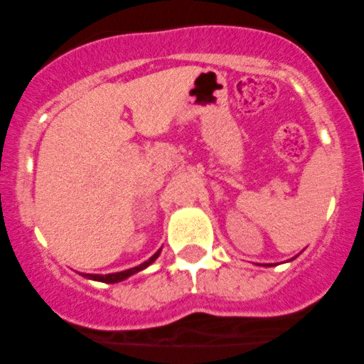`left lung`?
I'll return each instance as SVG.
<instances>
[{
	"label": "left lung",
	"instance_id": "obj_1",
	"mask_svg": "<svg viewBox=\"0 0 364 364\" xmlns=\"http://www.w3.org/2000/svg\"><path fill=\"white\" fill-rule=\"evenodd\" d=\"M291 260H292V258H291Z\"/></svg>",
	"mask_w": 364,
	"mask_h": 364
}]
</instances>
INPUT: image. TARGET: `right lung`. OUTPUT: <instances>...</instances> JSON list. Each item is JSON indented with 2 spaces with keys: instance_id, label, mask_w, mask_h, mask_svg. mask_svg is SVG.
<instances>
[{
  "instance_id": "1",
  "label": "right lung",
  "mask_w": 364,
  "mask_h": 364,
  "mask_svg": "<svg viewBox=\"0 0 364 364\" xmlns=\"http://www.w3.org/2000/svg\"><path fill=\"white\" fill-rule=\"evenodd\" d=\"M159 255H161V250H159V252L154 253L152 257H150L147 262L140 263L139 267H133V269L123 270V272H114V274H106V275H102V274H82V275H83V277H85V279H90V281L106 282V284H116V282H121V281H124V279L132 277L133 274L140 272V270L147 269L149 265H152V263L157 260V257H159Z\"/></svg>"
}]
</instances>
